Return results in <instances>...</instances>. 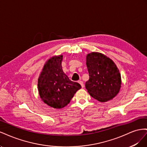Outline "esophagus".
Wrapping results in <instances>:
<instances>
[{
	"mask_svg": "<svg viewBox=\"0 0 147 147\" xmlns=\"http://www.w3.org/2000/svg\"><path fill=\"white\" fill-rule=\"evenodd\" d=\"M78 83L81 84V86H82V88H83V87H84V84H83V82L82 81L79 80V81H78Z\"/></svg>",
	"mask_w": 147,
	"mask_h": 147,
	"instance_id": "esophagus-1",
	"label": "esophagus"
}]
</instances>
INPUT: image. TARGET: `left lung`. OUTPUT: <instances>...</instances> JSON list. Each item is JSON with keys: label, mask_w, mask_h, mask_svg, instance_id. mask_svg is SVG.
Instances as JSON below:
<instances>
[{"label": "left lung", "mask_w": 147, "mask_h": 147, "mask_svg": "<svg viewBox=\"0 0 147 147\" xmlns=\"http://www.w3.org/2000/svg\"><path fill=\"white\" fill-rule=\"evenodd\" d=\"M90 78L86 89L93 98L100 102L113 99L119 92L121 74L114 62L105 55L92 52L86 55Z\"/></svg>", "instance_id": "obj_1"}]
</instances>
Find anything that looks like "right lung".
<instances>
[{
  "label": "right lung",
  "mask_w": 147,
  "mask_h": 147,
  "mask_svg": "<svg viewBox=\"0 0 147 147\" xmlns=\"http://www.w3.org/2000/svg\"><path fill=\"white\" fill-rule=\"evenodd\" d=\"M62 55L48 59L38 78V90L40 99L54 109H62L69 104L78 90V83L71 81L62 68Z\"/></svg>",
  "instance_id": "1"
}]
</instances>
